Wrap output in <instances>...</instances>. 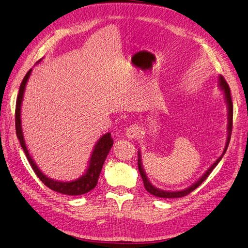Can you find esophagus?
Masks as SVG:
<instances>
[{"label": "esophagus", "instance_id": "1", "mask_svg": "<svg viewBox=\"0 0 248 248\" xmlns=\"http://www.w3.org/2000/svg\"><path fill=\"white\" fill-rule=\"evenodd\" d=\"M140 127L137 126V125H131L130 127H128V128L126 129V137L128 138L129 140H134L137 139L139 136H140Z\"/></svg>", "mask_w": 248, "mask_h": 248}]
</instances>
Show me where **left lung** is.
I'll return each instance as SVG.
<instances>
[{
	"mask_svg": "<svg viewBox=\"0 0 248 248\" xmlns=\"http://www.w3.org/2000/svg\"><path fill=\"white\" fill-rule=\"evenodd\" d=\"M218 87L219 89L221 90V91L223 92V95H224V99H226V102H227V106H228V138H227V141H226V146H224V149H223V152L222 154L217 158V160L212 164L211 167H210L205 172L204 175H202L198 181L194 182L192 185H190L189 187H187V188L183 189V190H178V191H168V190H162V189H159L157 188V187H155L154 185L151 184V182L149 181V179L146 175V171L144 170V167H142L141 164V159H140V152L139 151L138 154H139V159H138V163H139V170H140V174L141 176V179L142 181H144V185H145V188L148 192H150L151 194H153V196L155 197H158V198H163V199H177V198H182V197H185L187 196V194L190 193L191 191H193L196 188H198V187L205 181V180L208 178V176L210 175V172H211L213 170V169L218 164V162L221 160V158L223 157L224 153L227 152V149H228V146H229V142H230V140H231V134H232V97H231V91H230V87L228 85V82L226 81V79L223 78V77L219 76L218 77Z\"/></svg>",
	"mask_w": 248,
	"mask_h": 248,
	"instance_id": "1",
	"label": "left lung"
}]
</instances>
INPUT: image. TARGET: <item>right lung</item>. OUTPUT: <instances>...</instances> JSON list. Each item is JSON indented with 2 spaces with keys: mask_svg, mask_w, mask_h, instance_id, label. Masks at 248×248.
Segmentation results:
<instances>
[{
  "mask_svg": "<svg viewBox=\"0 0 248 248\" xmlns=\"http://www.w3.org/2000/svg\"><path fill=\"white\" fill-rule=\"evenodd\" d=\"M41 60H39V62ZM31 72H32V69H30L26 74L24 79L21 81V85L19 87V92L17 95V99H16V136H17V139L19 140L20 146L22 150H24L30 164H31V167L35 171L37 177L41 180V181L44 183V185H46L51 190L57 191L59 193L68 194V196H80V194L91 191L92 189L95 188L97 182H98V178L101 172L104 160H106L109 150L112 147V144H114V140H112L110 137V133L109 132L106 133L98 140V141L96 142V145L94 146V149H93V152L91 154V157H90L89 167L85 174L81 177H79L78 179L73 180V181H69V182H63V181H58V180L51 179L46 175H44L29 153V150L26 146L25 139H24V133H22V128H21V120H20L21 102H22V98H24L26 85L30 76H31Z\"/></svg>",
  "mask_w": 248,
  "mask_h": 248,
  "instance_id": "add662e5",
  "label": "right lung"
}]
</instances>
